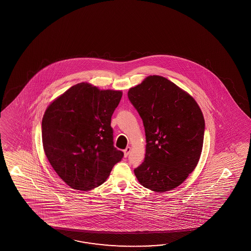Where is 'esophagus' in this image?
Segmentation results:
<instances>
[{
    "label": "esophagus",
    "instance_id": "34e87169",
    "mask_svg": "<svg viewBox=\"0 0 251 251\" xmlns=\"http://www.w3.org/2000/svg\"><path fill=\"white\" fill-rule=\"evenodd\" d=\"M130 151H131V147H129V146L124 150V156H125V157H127L128 154L130 153Z\"/></svg>",
    "mask_w": 251,
    "mask_h": 251
}]
</instances>
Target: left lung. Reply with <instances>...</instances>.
<instances>
[{
	"mask_svg": "<svg viewBox=\"0 0 251 251\" xmlns=\"http://www.w3.org/2000/svg\"><path fill=\"white\" fill-rule=\"evenodd\" d=\"M146 136L144 162L134 174L144 187L165 192L178 187L197 167L204 119L197 101L162 76L151 75L127 93Z\"/></svg>",
	"mask_w": 251,
	"mask_h": 251,
	"instance_id": "1",
	"label": "left lung"
}]
</instances>
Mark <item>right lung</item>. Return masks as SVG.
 I'll use <instances>...</instances> for the list:
<instances>
[{
    "instance_id": "right-lung-1",
    "label": "right lung",
    "mask_w": 251,
    "mask_h": 251,
    "mask_svg": "<svg viewBox=\"0 0 251 251\" xmlns=\"http://www.w3.org/2000/svg\"><path fill=\"white\" fill-rule=\"evenodd\" d=\"M122 94L80 82L55 99L44 114L45 153L72 188L88 191L100 186L122 160L123 151L114 147L110 126Z\"/></svg>"
}]
</instances>
